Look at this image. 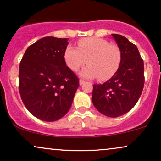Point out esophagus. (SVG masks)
Returning <instances> with one entry per match:
<instances>
[{"label": "esophagus", "mask_w": 161, "mask_h": 161, "mask_svg": "<svg viewBox=\"0 0 161 161\" xmlns=\"http://www.w3.org/2000/svg\"><path fill=\"white\" fill-rule=\"evenodd\" d=\"M84 83H85L84 80H82V79H80V80H79V85H80V86H82Z\"/></svg>", "instance_id": "1"}]
</instances>
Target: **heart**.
Segmentation results:
<instances>
[{"mask_svg": "<svg viewBox=\"0 0 161 161\" xmlns=\"http://www.w3.org/2000/svg\"><path fill=\"white\" fill-rule=\"evenodd\" d=\"M78 47L68 45L64 51V60L68 67L77 71L88 64L80 72L85 78L98 77L107 80L115 74L121 61L119 47L100 38H87L79 40Z\"/></svg>", "mask_w": 161, "mask_h": 161, "instance_id": "heart-1", "label": "heart"}]
</instances>
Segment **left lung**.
Returning a JSON list of instances; mask_svg holds the SVG:
<instances>
[{
    "instance_id": "8db88e82",
    "label": "left lung",
    "mask_w": 161,
    "mask_h": 161,
    "mask_svg": "<svg viewBox=\"0 0 161 161\" xmlns=\"http://www.w3.org/2000/svg\"><path fill=\"white\" fill-rule=\"evenodd\" d=\"M112 36L120 50V64L108 81L94 85L92 101L100 113L118 117L133 108L142 95L145 83L144 63L136 45L121 35Z\"/></svg>"
}]
</instances>
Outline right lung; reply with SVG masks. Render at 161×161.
<instances>
[{"instance_id":"right-lung-1","label":"right lung","mask_w":161,"mask_h":161,"mask_svg":"<svg viewBox=\"0 0 161 161\" xmlns=\"http://www.w3.org/2000/svg\"><path fill=\"white\" fill-rule=\"evenodd\" d=\"M68 44V38H42L28 47L20 62V97L27 110L42 120L53 122L65 116L79 86L78 77L64 60Z\"/></svg>"}]
</instances>
